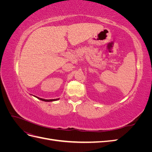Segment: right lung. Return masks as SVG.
Returning <instances> with one entry per match:
<instances>
[{"mask_svg":"<svg viewBox=\"0 0 152 152\" xmlns=\"http://www.w3.org/2000/svg\"><path fill=\"white\" fill-rule=\"evenodd\" d=\"M35 97H36V98H37L38 99H40V100H42V101H44V102H54V101H56V100H58V99H59L58 98V99H42V98H38V97H37V96H35Z\"/></svg>","mask_w":152,"mask_h":152,"instance_id":"obj_1","label":"right lung"}]
</instances>
